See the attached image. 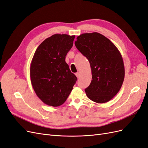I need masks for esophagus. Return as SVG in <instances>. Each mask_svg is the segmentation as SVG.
I'll return each instance as SVG.
<instances>
[{
  "label": "esophagus",
  "instance_id": "esophagus-1",
  "mask_svg": "<svg viewBox=\"0 0 148 148\" xmlns=\"http://www.w3.org/2000/svg\"><path fill=\"white\" fill-rule=\"evenodd\" d=\"M75 75L77 76V77L78 78H79V77H80V73H79V72H78V73H77L75 74Z\"/></svg>",
  "mask_w": 148,
  "mask_h": 148
}]
</instances>
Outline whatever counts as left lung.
<instances>
[{
	"label": "left lung",
	"instance_id": "obj_1",
	"mask_svg": "<svg viewBox=\"0 0 148 148\" xmlns=\"http://www.w3.org/2000/svg\"><path fill=\"white\" fill-rule=\"evenodd\" d=\"M75 46L89 60L92 80L85 92L89 99L99 103L110 101L122 86L125 67L122 55L114 43L99 33L78 36Z\"/></svg>",
	"mask_w": 148,
	"mask_h": 148
}]
</instances>
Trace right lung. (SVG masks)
<instances>
[{"label": "right lung", "instance_id": "obj_1", "mask_svg": "<svg viewBox=\"0 0 148 148\" xmlns=\"http://www.w3.org/2000/svg\"><path fill=\"white\" fill-rule=\"evenodd\" d=\"M75 37L65 34L51 36L38 47L31 60V84L37 96L48 106L63 104L77 82L65 62Z\"/></svg>", "mask_w": 148, "mask_h": 148}]
</instances>
